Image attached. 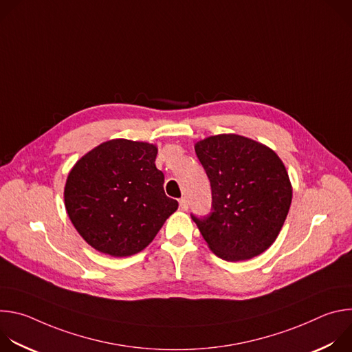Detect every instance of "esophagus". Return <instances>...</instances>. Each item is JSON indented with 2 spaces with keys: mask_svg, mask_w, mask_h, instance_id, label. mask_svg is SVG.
<instances>
[{
  "mask_svg": "<svg viewBox=\"0 0 352 352\" xmlns=\"http://www.w3.org/2000/svg\"><path fill=\"white\" fill-rule=\"evenodd\" d=\"M179 209H181V210H186V209H188V202H186L185 197H181V199H179Z\"/></svg>",
  "mask_w": 352,
  "mask_h": 352,
  "instance_id": "obj_1",
  "label": "esophagus"
}]
</instances>
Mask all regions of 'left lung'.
Segmentation results:
<instances>
[{
  "label": "left lung",
  "instance_id": "obj_1",
  "mask_svg": "<svg viewBox=\"0 0 352 352\" xmlns=\"http://www.w3.org/2000/svg\"><path fill=\"white\" fill-rule=\"evenodd\" d=\"M212 186V209L190 214L221 259L261 255L276 241L291 206L292 189L280 157L265 144L239 135H217L195 146Z\"/></svg>",
  "mask_w": 352,
  "mask_h": 352
}]
</instances>
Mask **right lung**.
<instances>
[{"label":"right lung","instance_id":"1","mask_svg":"<svg viewBox=\"0 0 352 352\" xmlns=\"http://www.w3.org/2000/svg\"><path fill=\"white\" fill-rule=\"evenodd\" d=\"M156 156L153 144L114 139L90 150L71 170L65 208L98 252L116 258L140 252L178 209L164 193Z\"/></svg>","mask_w":352,"mask_h":352}]
</instances>
